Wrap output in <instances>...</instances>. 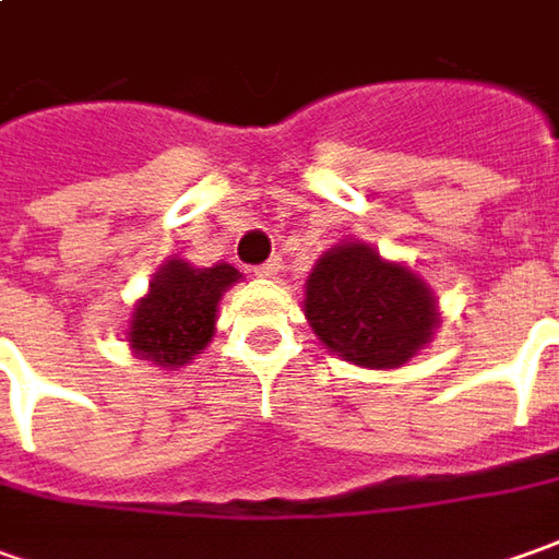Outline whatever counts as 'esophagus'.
<instances>
[{
    "mask_svg": "<svg viewBox=\"0 0 559 559\" xmlns=\"http://www.w3.org/2000/svg\"><path fill=\"white\" fill-rule=\"evenodd\" d=\"M280 273V258H271L267 264H261V267H254V276H264V280H273Z\"/></svg>",
    "mask_w": 559,
    "mask_h": 559,
    "instance_id": "34e87169",
    "label": "esophagus"
}]
</instances>
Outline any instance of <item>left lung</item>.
Here are the masks:
<instances>
[{"label":"left lung","instance_id":"left-lung-1","mask_svg":"<svg viewBox=\"0 0 559 559\" xmlns=\"http://www.w3.org/2000/svg\"><path fill=\"white\" fill-rule=\"evenodd\" d=\"M305 317L332 354L366 369L403 366L440 325L428 283L366 242H341L317 261Z\"/></svg>","mask_w":559,"mask_h":559}]
</instances>
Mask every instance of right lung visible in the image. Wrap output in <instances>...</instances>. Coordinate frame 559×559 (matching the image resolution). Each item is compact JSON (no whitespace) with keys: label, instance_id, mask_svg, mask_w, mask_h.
Instances as JSON below:
<instances>
[{"label":"right lung","instance_id":"add662e5","mask_svg":"<svg viewBox=\"0 0 559 559\" xmlns=\"http://www.w3.org/2000/svg\"><path fill=\"white\" fill-rule=\"evenodd\" d=\"M239 280L230 264L190 267L181 258L166 261L150 292L134 305L129 323L131 350L156 366L178 369L200 354L215 335L218 301Z\"/></svg>","mask_w":559,"mask_h":559}]
</instances>
